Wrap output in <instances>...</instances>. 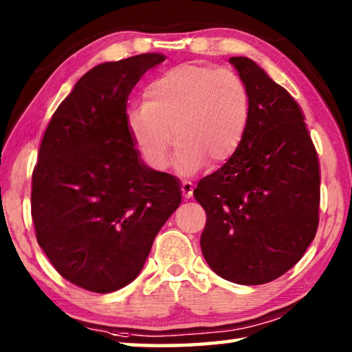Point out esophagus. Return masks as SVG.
<instances>
[{
	"label": "esophagus",
	"mask_w": 352,
	"mask_h": 352,
	"mask_svg": "<svg viewBox=\"0 0 352 352\" xmlns=\"http://www.w3.org/2000/svg\"><path fill=\"white\" fill-rule=\"evenodd\" d=\"M192 192H194L192 183H190V182H183V184H182L183 197L184 199H190V197H192Z\"/></svg>",
	"instance_id": "34e87169"
}]
</instances>
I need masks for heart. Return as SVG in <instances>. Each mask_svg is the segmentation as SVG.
I'll list each match as a JSON object with an SVG mask.
<instances>
[{"mask_svg":"<svg viewBox=\"0 0 352 352\" xmlns=\"http://www.w3.org/2000/svg\"><path fill=\"white\" fill-rule=\"evenodd\" d=\"M144 104L127 115L130 135L155 169L175 164L194 174L206 163L217 168L242 144L250 121V91L231 69L183 63L153 79L144 90Z\"/></svg>","mask_w":352,"mask_h":352,"instance_id":"heart-1","label":"heart"}]
</instances>
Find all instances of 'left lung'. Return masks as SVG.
<instances>
[{"mask_svg": "<svg viewBox=\"0 0 352 352\" xmlns=\"http://www.w3.org/2000/svg\"><path fill=\"white\" fill-rule=\"evenodd\" d=\"M250 91L242 144L194 197L206 211L200 247L226 281L258 285L290 270L318 228L320 166L305 115L248 57H231Z\"/></svg>", "mask_w": 352, "mask_h": 352, "instance_id": "obj_1", "label": "left lung"}]
</instances>
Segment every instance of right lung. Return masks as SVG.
Here are the masks:
<instances>
[{
	"instance_id": "1",
	"label": "right lung",
	"mask_w": 352,
	"mask_h": 352,
	"mask_svg": "<svg viewBox=\"0 0 352 352\" xmlns=\"http://www.w3.org/2000/svg\"><path fill=\"white\" fill-rule=\"evenodd\" d=\"M160 52L100 63L52 115L32 172L41 250L79 287L110 294L140 275L155 236L182 204L177 178L142 163L127 100Z\"/></svg>"
}]
</instances>
